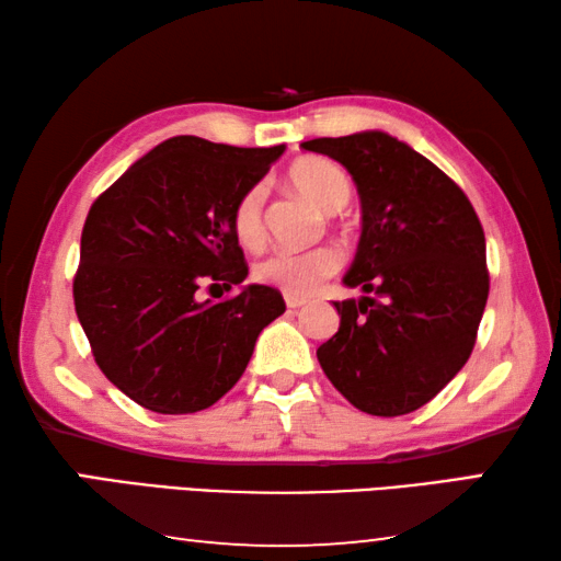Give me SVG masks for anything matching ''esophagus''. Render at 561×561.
Wrapping results in <instances>:
<instances>
[{"mask_svg":"<svg viewBox=\"0 0 561 561\" xmlns=\"http://www.w3.org/2000/svg\"><path fill=\"white\" fill-rule=\"evenodd\" d=\"M284 301H287L289 309H301L304 304H307V299L304 297H291V294H284Z\"/></svg>","mask_w":561,"mask_h":561,"instance_id":"1","label":"esophagus"}]
</instances>
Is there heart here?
Segmentation results:
<instances>
[{"mask_svg":"<svg viewBox=\"0 0 561 561\" xmlns=\"http://www.w3.org/2000/svg\"><path fill=\"white\" fill-rule=\"evenodd\" d=\"M287 180L324 213H339L354 193L351 178L327 158H301L287 170ZM232 230L237 242L257 250L264 242V185L244 190L232 210ZM341 267V254L334 247H314L307 252H274L254 267V277L272 284L291 297L314 294L321 282L334 277Z\"/></svg>","mask_w":561,"mask_h":561,"instance_id":"heart-1","label":"heart"}]
</instances>
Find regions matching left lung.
Returning a JSON list of instances; mask_svg holds the SVG:
<instances>
[{
	"label": "left lung",
	"instance_id": "obj_1",
	"mask_svg": "<svg viewBox=\"0 0 561 561\" xmlns=\"http://www.w3.org/2000/svg\"><path fill=\"white\" fill-rule=\"evenodd\" d=\"M304 150L344 165L360 195V240L334 301L339 331L317 348L336 391L358 411L405 415L470 358L488 304L485 232L462 190L383 130L314 138Z\"/></svg>",
	"mask_w": 561,
	"mask_h": 561
}]
</instances>
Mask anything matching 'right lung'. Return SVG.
<instances>
[{
  "label": "right lung",
  "instance_id": "1",
  "mask_svg": "<svg viewBox=\"0 0 561 561\" xmlns=\"http://www.w3.org/2000/svg\"><path fill=\"white\" fill-rule=\"evenodd\" d=\"M282 153L175 136L91 205L76 317L99 368L130 401L165 415L205 411L240 381L260 331L284 314L282 294L264 284L201 299L203 287L244 282L232 210Z\"/></svg>",
  "mask_w": 561,
  "mask_h": 561
}]
</instances>
